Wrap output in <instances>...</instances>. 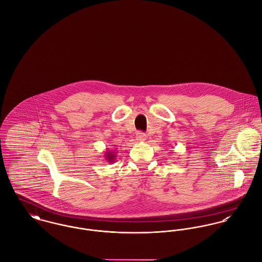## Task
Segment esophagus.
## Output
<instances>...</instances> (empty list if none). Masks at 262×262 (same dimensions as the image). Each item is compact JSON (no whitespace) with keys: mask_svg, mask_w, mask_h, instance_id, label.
<instances>
[{"mask_svg":"<svg viewBox=\"0 0 262 262\" xmlns=\"http://www.w3.org/2000/svg\"><path fill=\"white\" fill-rule=\"evenodd\" d=\"M137 141H139V142H144V141H145V139H146V136H145V134L144 133H138L137 134Z\"/></svg>","mask_w":262,"mask_h":262,"instance_id":"34e87169","label":"esophagus"}]
</instances>
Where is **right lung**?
Segmentation results:
<instances>
[{
	"label": "right lung",
	"instance_id": "add662e5",
	"mask_svg": "<svg viewBox=\"0 0 262 262\" xmlns=\"http://www.w3.org/2000/svg\"><path fill=\"white\" fill-rule=\"evenodd\" d=\"M104 155H105L104 158H105V160H106L108 163H115L116 157H117V155H116L115 151H113V150H106V152H105Z\"/></svg>",
	"mask_w": 262,
	"mask_h": 262
}]
</instances>
